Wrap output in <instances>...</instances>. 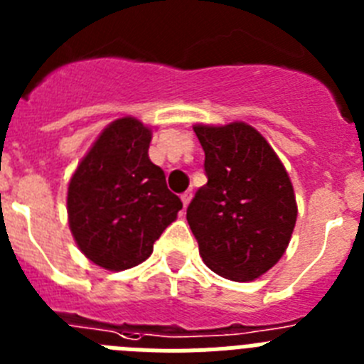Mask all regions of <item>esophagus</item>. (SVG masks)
<instances>
[{"instance_id": "34e87169", "label": "esophagus", "mask_w": 364, "mask_h": 364, "mask_svg": "<svg viewBox=\"0 0 364 364\" xmlns=\"http://www.w3.org/2000/svg\"><path fill=\"white\" fill-rule=\"evenodd\" d=\"M191 197H193V193L191 191H186V193H182V204H184V208H188V204L189 202H191Z\"/></svg>"}]
</instances>
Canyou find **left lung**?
Instances as JSON below:
<instances>
[{
  "instance_id": "left-lung-1",
  "label": "left lung",
  "mask_w": 364,
  "mask_h": 364,
  "mask_svg": "<svg viewBox=\"0 0 364 364\" xmlns=\"http://www.w3.org/2000/svg\"><path fill=\"white\" fill-rule=\"evenodd\" d=\"M208 184L188 208L205 266L246 282L277 264L297 220L291 180L266 138L244 122L197 124Z\"/></svg>"
}]
</instances>
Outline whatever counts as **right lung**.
Instances as JSON below:
<instances>
[{"instance_id": "right-lung-1", "label": "right lung", "mask_w": 364, "mask_h": 364, "mask_svg": "<svg viewBox=\"0 0 364 364\" xmlns=\"http://www.w3.org/2000/svg\"><path fill=\"white\" fill-rule=\"evenodd\" d=\"M151 136L153 131L136 118H118L102 131L70 176V233L80 252L109 272L144 262L182 210L164 171L149 160Z\"/></svg>"}]
</instances>
